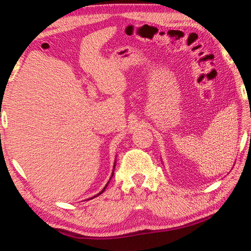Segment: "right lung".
Returning a JSON list of instances; mask_svg holds the SVG:
<instances>
[{"label":"right lung","instance_id":"add662e5","mask_svg":"<svg viewBox=\"0 0 251 251\" xmlns=\"http://www.w3.org/2000/svg\"><path fill=\"white\" fill-rule=\"evenodd\" d=\"M113 173H114V172H113ZM112 177H113V175H112ZM112 177H110V178H112ZM107 185H108V182H107ZM107 185H106V186L104 187V189H103V190H101V192H100V194H97V195H96V196H100V195L101 193H103V192H104V190H105V188H106V187H107ZM96 196H94V197H96ZM94 197H93V198H94ZM90 199H91V198H90Z\"/></svg>","mask_w":251,"mask_h":251}]
</instances>
